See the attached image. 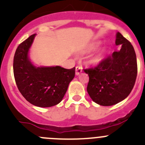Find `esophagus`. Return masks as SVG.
<instances>
[{
  "mask_svg": "<svg viewBox=\"0 0 145 145\" xmlns=\"http://www.w3.org/2000/svg\"><path fill=\"white\" fill-rule=\"evenodd\" d=\"M82 72V68L80 66H77L75 68V74L76 75H79Z\"/></svg>",
  "mask_w": 145,
  "mask_h": 145,
  "instance_id": "1",
  "label": "esophagus"
}]
</instances>
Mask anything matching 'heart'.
<instances>
[{"instance_id":"heart-1","label":"heart","mask_w":145,"mask_h":145,"mask_svg":"<svg viewBox=\"0 0 145 145\" xmlns=\"http://www.w3.org/2000/svg\"><path fill=\"white\" fill-rule=\"evenodd\" d=\"M99 42L92 43L90 45H89V46L86 48L84 53L91 52L92 51L95 50L99 46ZM106 54V49L105 47H101L90 57L89 59V63L92 64V65H98L103 61Z\"/></svg>"}]
</instances>
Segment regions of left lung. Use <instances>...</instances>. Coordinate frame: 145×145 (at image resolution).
<instances>
[{"mask_svg": "<svg viewBox=\"0 0 145 145\" xmlns=\"http://www.w3.org/2000/svg\"><path fill=\"white\" fill-rule=\"evenodd\" d=\"M116 45L121 46L120 51L94 68L84 70L89 78L87 90L90 98L104 106L124 100L131 92L137 77V58L131 43L117 32Z\"/></svg>", "mask_w": 145, "mask_h": 145, "instance_id": "left-lung-1", "label": "left lung"}]
</instances>
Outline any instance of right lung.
<instances>
[{"label":"right lung","mask_w":145,"mask_h":145,"mask_svg":"<svg viewBox=\"0 0 145 145\" xmlns=\"http://www.w3.org/2000/svg\"><path fill=\"white\" fill-rule=\"evenodd\" d=\"M36 34L18 46L13 60V72L18 88L25 99L39 107H51L62 101L70 82L75 74V68L61 66L37 67L31 63L29 51Z\"/></svg>","instance_id":"add662e5"}]
</instances>
